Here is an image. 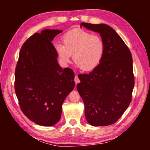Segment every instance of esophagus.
<instances>
[{
	"label": "esophagus",
	"instance_id": "obj_1",
	"mask_svg": "<svg viewBox=\"0 0 150 150\" xmlns=\"http://www.w3.org/2000/svg\"><path fill=\"white\" fill-rule=\"evenodd\" d=\"M75 82L76 85H77L79 83H80V80L79 79L77 75H76L75 77Z\"/></svg>",
	"mask_w": 150,
	"mask_h": 150
}]
</instances>
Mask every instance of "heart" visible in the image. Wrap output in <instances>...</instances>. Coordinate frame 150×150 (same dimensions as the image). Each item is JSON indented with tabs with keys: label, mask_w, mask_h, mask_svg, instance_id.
<instances>
[{
	"label": "heart",
	"mask_w": 150,
	"mask_h": 150,
	"mask_svg": "<svg viewBox=\"0 0 150 150\" xmlns=\"http://www.w3.org/2000/svg\"><path fill=\"white\" fill-rule=\"evenodd\" d=\"M64 44L55 42L54 47L63 64L73 61L81 70L88 71L95 69L103 59L105 52V44L97 35L82 30H73L63 37Z\"/></svg>",
	"instance_id": "obj_1"
}]
</instances>
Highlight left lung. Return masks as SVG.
Here are the masks:
<instances>
[{
	"mask_svg": "<svg viewBox=\"0 0 150 150\" xmlns=\"http://www.w3.org/2000/svg\"><path fill=\"white\" fill-rule=\"evenodd\" d=\"M81 28L100 34L105 52L88 74L78 75L77 88L85 105V117L93 126L115 123L128 107L134 87L132 57L116 31L105 24L82 22Z\"/></svg>",
	"mask_w": 150,
	"mask_h": 150,
	"instance_id": "1",
	"label": "left lung"
}]
</instances>
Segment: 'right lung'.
<instances>
[{"label": "right lung", "instance_id": "right-lung-1", "mask_svg": "<svg viewBox=\"0 0 150 150\" xmlns=\"http://www.w3.org/2000/svg\"><path fill=\"white\" fill-rule=\"evenodd\" d=\"M60 30H43L30 36L20 50L15 71V92L22 111L43 126L59 121L62 105L75 87V75L63 69L52 42Z\"/></svg>", "mask_w": 150, "mask_h": 150}]
</instances>
